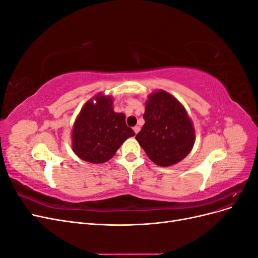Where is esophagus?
<instances>
[{"label": "esophagus", "instance_id": "1", "mask_svg": "<svg viewBox=\"0 0 258 258\" xmlns=\"http://www.w3.org/2000/svg\"><path fill=\"white\" fill-rule=\"evenodd\" d=\"M134 131H135V134L137 135L138 132L140 131V127H139V126H136V127H134Z\"/></svg>", "mask_w": 258, "mask_h": 258}]
</instances>
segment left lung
I'll list each match as a JSON object with an SVG mask.
<instances>
[{
  "mask_svg": "<svg viewBox=\"0 0 258 258\" xmlns=\"http://www.w3.org/2000/svg\"><path fill=\"white\" fill-rule=\"evenodd\" d=\"M145 120L136 139L154 163L170 167L183 160L192 150L195 128L185 107L165 90H156L147 98Z\"/></svg>",
  "mask_w": 258,
  "mask_h": 258,
  "instance_id": "8db88e82",
  "label": "left lung"
}]
</instances>
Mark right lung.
Returning a JSON list of instances; mask_svg holds the SVG:
<instances>
[{
	"label": "right lung",
	"instance_id": "right-lung-1",
	"mask_svg": "<svg viewBox=\"0 0 258 258\" xmlns=\"http://www.w3.org/2000/svg\"><path fill=\"white\" fill-rule=\"evenodd\" d=\"M113 98L98 93L84 104L72 130V150L90 163L110 160L120 145L136 134L129 128L126 115L116 113Z\"/></svg>",
	"mask_w": 258,
	"mask_h": 258
}]
</instances>
